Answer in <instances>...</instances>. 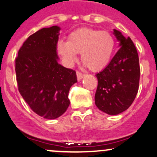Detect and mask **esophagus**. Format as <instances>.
I'll use <instances>...</instances> for the list:
<instances>
[{
	"label": "esophagus",
	"instance_id": "1",
	"mask_svg": "<svg viewBox=\"0 0 157 157\" xmlns=\"http://www.w3.org/2000/svg\"><path fill=\"white\" fill-rule=\"evenodd\" d=\"M76 75H77V78H78V80H81V79L83 78V77L85 76V75H84L83 73H82V72L79 71L76 72Z\"/></svg>",
	"mask_w": 157,
	"mask_h": 157
}]
</instances>
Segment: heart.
<instances>
[{
  "mask_svg": "<svg viewBox=\"0 0 157 157\" xmlns=\"http://www.w3.org/2000/svg\"><path fill=\"white\" fill-rule=\"evenodd\" d=\"M115 48L110 32L89 28H79L68 36L67 42L60 40L57 50L66 63L71 65L81 53L82 63L90 71L99 72L109 64Z\"/></svg>",
  "mask_w": 157,
  "mask_h": 157,
  "instance_id": "1",
  "label": "heart"
}]
</instances>
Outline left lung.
<instances>
[{"mask_svg":"<svg viewBox=\"0 0 157 157\" xmlns=\"http://www.w3.org/2000/svg\"><path fill=\"white\" fill-rule=\"evenodd\" d=\"M114 34L121 48L107 67L96 75L98 80L96 105L110 115L124 112L132 105L140 78L139 55L132 40L117 30H114Z\"/></svg>","mask_w":157,"mask_h":157,"instance_id":"1","label":"left lung"}]
</instances>
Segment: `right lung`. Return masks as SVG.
<instances>
[{
  "label": "right lung",
  "instance_id": "1",
  "mask_svg": "<svg viewBox=\"0 0 157 157\" xmlns=\"http://www.w3.org/2000/svg\"><path fill=\"white\" fill-rule=\"evenodd\" d=\"M59 31L52 26L33 33L16 58L18 91L33 112L46 119L57 118L67 111L69 91L77 82L75 70L58 63Z\"/></svg>",
  "mask_w": 157,
  "mask_h": 157
}]
</instances>
